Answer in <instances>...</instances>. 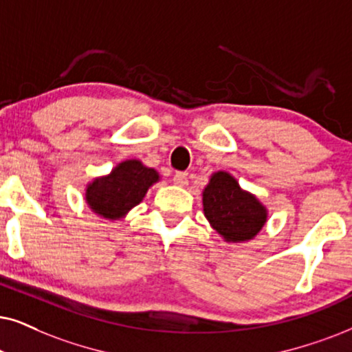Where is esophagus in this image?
<instances>
[{
	"label": "esophagus",
	"instance_id": "esophagus-1",
	"mask_svg": "<svg viewBox=\"0 0 352 352\" xmlns=\"http://www.w3.org/2000/svg\"><path fill=\"white\" fill-rule=\"evenodd\" d=\"M173 184L179 185V186H186V185H188V179H186V173L185 172H175V175H173Z\"/></svg>",
	"mask_w": 352,
	"mask_h": 352
}]
</instances>
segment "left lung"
Listing matches in <instances>:
<instances>
[{"label":"left lung","instance_id":"8db88e82","mask_svg":"<svg viewBox=\"0 0 352 352\" xmlns=\"http://www.w3.org/2000/svg\"><path fill=\"white\" fill-rule=\"evenodd\" d=\"M204 216L229 242L250 240L266 221V209L253 195L240 190L237 180L228 172L211 177L203 191Z\"/></svg>","mask_w":352,"mask_h":352}]
</instances>
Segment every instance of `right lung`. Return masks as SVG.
<instances>
[{"label":"right lung","instance_id":"right-lung-1","mask_svg":"<svg viewBox=\"0 0 352 352\" xmlns=\"http://www.w3.org/2000/svg\"><path fill=\"white\" fill-rule=\"evenodd\" d=\"M157 180L154 168L144 167L140 161H124L109 177L97 179L87 186L86 201L97 214L118 219L140 204L149 186Z\"/></svg>","mask_w":352,"mask_h":352}]
</instances>
